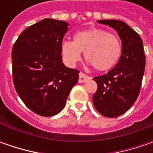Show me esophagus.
<instances>
[{"mask_svg": "<svg viewBox=\"0 0 153 153\" xmlns=\"http://www.w3.org/2000/svg\"><path fill=\"white\" fill-rule=\"evenodd\" d=\"M88 80H91V77H90V76H87V75H85L84 73H82V72H80L79 73V80H78V82H79L80 83L85 82L88 81Z\"/></svg>", "mask_w": 153, "mask_h": 153, "instance_id": "1", "label": "esophagus"}]
</instances>
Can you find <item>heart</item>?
I'll return each instance as SVG.
<instances>
[{
    "label": "heart",
    "instance_id": "1",
    "mask_svg": "<svg viewBox=\"0 0 153 153\" xmlns=\"http://www.w3.org/2000/svg\"><path fill=\"white\" fill-rule=\"evenodd\" d=\"M84 52V58L97 71H105L113 68L122 55V43L112 33L100 28L80 30L72 41H65L61 53L69 65H75Z\"/></svg>",
    "mask_w": 153,
    "mask_h": 153
}]
</instances>
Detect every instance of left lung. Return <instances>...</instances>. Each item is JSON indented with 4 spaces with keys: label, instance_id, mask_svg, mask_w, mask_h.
Returning <instances> with one entry per match:
<instances>
[{
    "label": "left lung",
    "instance_id": "obj_1",
    "mask_svg": "<svg viewBox=\"0 0 153 153\" xmlns=\"http://www.w3.org/2000/svg\"><path fill=\"white\" fill-rule=\"evenodd\" d=\"M98 22L113 28L122 40V55L116 66L94 78L98 85L93 95L94 107L105 117H116L126 112L140 94L146 65L143 42L123 21Z\"/></svg>",
    "mask_w": 153,
    "mask_h": 153
}]
</instances>
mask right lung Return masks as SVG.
Instances as JSON below:
<instances>
[{"label": "right lung", "instance_id": "add662e5", "mask_svg": "<svg viewBox=\"0 0 153 153\" xmlns=\"http://www.w3.org/2000/svg\"><path fill=\"white\" fill-rule=\"evenodd\" d=\"M68 23L44 19L21 33L12 50L16 92L35 113L51 117L60 112L79 71L62 63L61 45Z\"/></svg>", "mask_w": 153, "mask_h": 153}]
</instances>
